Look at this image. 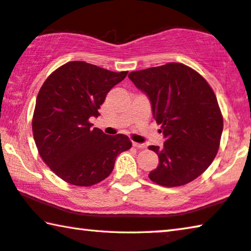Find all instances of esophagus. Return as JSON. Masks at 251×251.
Listing matches in <instances>:
<instances>
[{"label":"esophagus","instance_id":"esophagus-1","mask_svg":"<svg viewBox=\"0 0 251 251\" xmlns=\"http://www.w3.org/2000/svg\"><path fill=\"white\" fill-rule=\"evenodd\" d=\"M133 146L136 147V149H145L146 147L145 144H141V143H135V142H133Z\"/></svg>","mask_w":251,"mask_h":251}]
</instances>
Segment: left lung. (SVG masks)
<instances>
[{
    "label": "left lung",
    "instance_id": "obj_1",
    "mask_svg": "<svg viewBox=\"0 0 251 251\" xmlns=\"http://www.w3.org/2000/svg\"><path fill=\"white\" fill-rule=\"evenodd\" d=\"M128 78L151 101L161 125L164 145L149 146L158 155L149 177L163 186H180L196 180L218 153L224 119L211 87L183 63L133 71Z\"/></svg>",
    "mask_w": 251,
    "mask_h": 251
}]
</instances>
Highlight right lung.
<instances>
[{
    "label": "right lung",
    "instance_id": "add662e5",
    "mask_svg": "<svg viewBox=\"0 0 251 251\" xmlns=\"http://www.w3.org/2000/svg\"><path fill=\"white\" fill-rule=\"evenodd\" d=\"M127 73L70 61L42 85L35 101L33 137L40 156L63 181L96 184L111 173L117 155L132 147L125 135H107L89 122L99 116L107 94Z\"/></svg>",
    "mask_w": 251,
    "mask_h": 251
}]
</instances>
